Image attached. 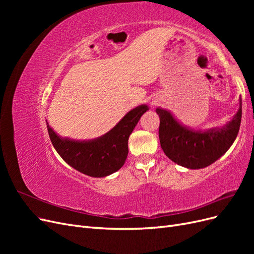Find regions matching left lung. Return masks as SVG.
I'll return each mask as SVG.
<instances>
[{
	"mask_svg": "<svg viewBox=\"0 0 254 254\" xmlns=\"http://www.w3.org/2000/svg\"><path fill=\"white\" fill-rule=\"evenodd\" d=\"M156 111L160 117L159 139L165 155L177 164L198 170L225 155L235 141L242 121V99L240 109L227 125L206 131L182 126L165 109L157 108Z\"/></svg>",
	"mask_w": 254,
	"mask_h": 254,
	"instance_id": "8db88e82",
	"label": "left lung"
}]
</instances>
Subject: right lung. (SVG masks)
Segmentation results:
<instances>
[{
    "instance_id": "1",
    "label": "right lung",
    "mask_w": 254,
    "mask_h": 254,
    "mask_svg": "<svg viewBox=\"0 0 254 254\" xmlns=\"http://www.w3.org/2000/svg\"><path fill=\"white\" fill-rule=\"evenodd\" d=\"M148 110L141 105L129 111L109 132L91 141L63 139L49 123L48 131L54 147L65 162L91 177L109 176L124 165L128 155V139L142 115Z\"/></svg>"
}]
</instances>
